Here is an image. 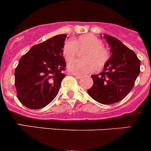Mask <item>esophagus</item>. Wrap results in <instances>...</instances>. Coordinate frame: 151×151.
Masks as SVG:
<instances>
[{"label": "esophagus", "instance_id": "34e87169", "mask_svg": "<svg viewBox=\"0 0 151 151\" xmlns=\"http://www.w3.org/2000/svg\"><path fill=\"white\" fill-rule=\"evenodd\" d=\"M73 76H74V77H75L77 79H81L83 77V76L77 75V74H73Z\"/></svg>", "mask_w": 151, "mask_h": 151}]
</instances>
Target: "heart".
Segmentation results:
<instances>
[{"instance_id": "heart-1", "label": "heart", "mask_w": 151, "mask_h": 151, "mask_svg": "<svg viewBox=\"0 0 151 151\" xmlns=\"http://www.w3.org/2000/svg\"><path fill=\"white\" fill-rule=\"evenodd\" d=\"M81 54L83 60H76L68 65V70L74 74H86L94 71L96 68L104 67L109 60V50L103 45L102 41L92 34H86L77 39L65 42L63 46V56L68 63L72 62Z\"/></svg>"}]
</instances>
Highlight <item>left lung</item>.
Instances as JSON below:
<instances>
[{
  "label": "left lung",
  "instance_id": "1",
  "mask_svg": "<svg viewBox=\"0 0 151 151\" xmlns=\"http://www.w3.org/2000/svg\"><path fill=\"white\" fill-rule=\"evenodd\" d=\"M110 47L111 57L101 73L91 75L93 85L88 95L102 104L123 100L132 90L140 72V60L136 53L113 36L104 35Z\"/></svg>",
  "mask_w": 151,
  "mask_h": 151
}]
</instances>
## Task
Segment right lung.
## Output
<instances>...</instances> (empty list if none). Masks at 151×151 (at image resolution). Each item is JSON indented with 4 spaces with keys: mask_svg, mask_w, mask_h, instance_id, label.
Here are the masks:
<instances>
[{
    "mask_svg": "<svg viewBox=\"0 0 151 151\" xmlns=\"http://www.w3.org/2000/svg\"><path fill=\"white\" fill-rule=\"evenodd\" d=\"M67 35H57L33 46L15 70L17 98L26 107L42 109L57 95L65 74L63 46Z\"/></svg>",
    "mask_w": 151,
    "mask_h": 151,
    "instance_id": "add662e5",
    "label": "right lung"
}]
</instances>
